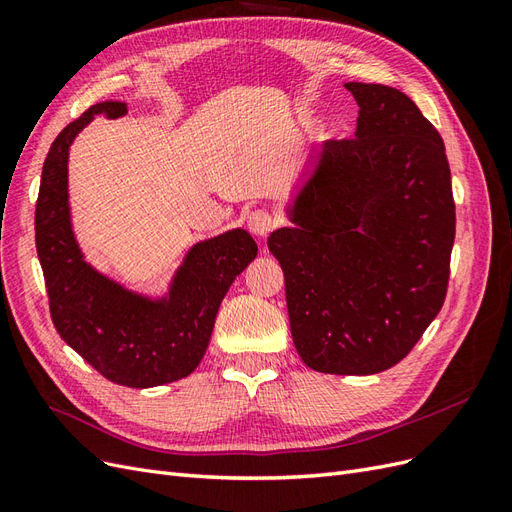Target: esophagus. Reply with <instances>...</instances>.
Here are the masks:
<instances>
[{
    "label": "esophagus",
    "mask_w": 512,
    "mask_h": 512,
    "mask_svg": "<svg viewBox=\"0 0 512 512\" xmlns=\"http://www.w3.org/2000/svg\"><path fill=\"white\" fill-rule=\"evenodd\" d=\"M275 224H277V220L265 209H256L250 213V218H247V226H250L252 235H256L260 239L267 237L269 232L275 228Z\"/></svg>",
    "instance_id": "obj_1"
}]
</instances>
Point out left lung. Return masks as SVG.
Wrapping results in <instances>:
<instances>
[{"instance_id": "8db88e82", "label": "left lung", "mask_w": 512, "mask_h": 512, "mask_svg": "<svg viewBox=\"0 0 512 512\" xmlns=\"http://www.w3.org/2000/svg\"><path fill=\"white\" fill-rule=\"evenodd\" d=\"M350 141L303 164L269 250L290 333L322 374L369 376L414 348L442 309L455 241L451 168L438 130L399 89L346 83Z\"/></svg>"}]
</instances>
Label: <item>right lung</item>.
<instances>
[{"instance_id":"1","label":"right lung","mask_w":512,"mask_h":512,"mask_svg":"<svg viewBox=\"0 0 512 512\" xmlns=\"http://www.w3.org/2000/svg\"><path fill=\"white\" fill-rule=\"evenodd\" d=\"M126 113V102H98L55 138L42 166L36 250L61 339L111 382L151 389L190 376L203 361L222 299L258 245L243 228L194 243L166 292L134 290L87 262L72 228L70 147L96 115Z\"/></svg>"}]
</instances>
